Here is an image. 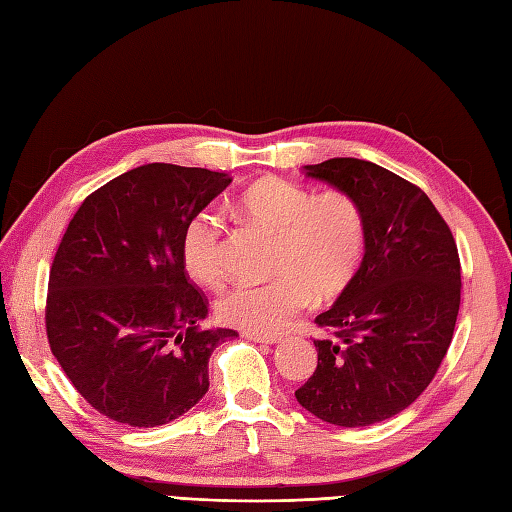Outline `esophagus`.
Listing matches in <instances>:
<instances>
[{
  "label": "esophagus",
  "mask_w": 512,
  "mask_h": 512,
  "mask_svg": "<svg viewBox=\"0 0 512 512\" xmlns=\"http://www.w3.org/2000/svg\"><path fill=\"white\" fill-rule=\"evenodd\" d=\"M245 339H252V342H258V344H278L280 337L278 335H269V333H243Z\"/></svg>",
  "instance_id": "esophagus-1"
}]
</instances>
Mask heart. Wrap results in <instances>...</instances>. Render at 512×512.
Segmentation results:
<instances>
[{"mask_svg": "<svg viewBox=\"0 0 512 512\" xmlns=\"http://www.w3.org/2000/svg\"><path fill=\"white\" fill-rule=\"evenodd\" d=\"M241 221L274 234L271 271L276 278L241 282L219 300L221 320L249 333L285 331L311 304L342 293L366 252V217L342 190L311 195L285 179H258L232 199ZM223 221L199 212L181 236V260L192 280L217 287L225 278L221 256Z\"/></svg>", "mask_w": 512, "mask_h": 512, "instance_id": "heart-1", "label": "heart"}]
</instances>
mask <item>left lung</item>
<instances>
[{
    "mask_svg": "<svg viewBox=\"0 0 512 512\" xmlns=\"http://www.w3.org/2000/svg\"><path fill=\"white\" fill-rule=\"evenodd\" d=\"M355 199L366 254L315 324L317 368L295 399L324 423L368 427L410 407L445 359L460 309V258L449 225L423 190L357 157L304 166Z\"/></svg>",
    "mask_w": 512,
    "mask_h": 512,
    "instance_id": "8db88e82",
    "label": "left lung"
}]
</instances>
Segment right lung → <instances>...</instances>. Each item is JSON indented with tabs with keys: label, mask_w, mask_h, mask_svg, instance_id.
Returning a JSON list of instances; mask_svg holds the SVG:
<instances>
[{
	"label": "right lung",
	"mask_w": 512,
	"mask_h": 512,
	"mask_svg": "<svg viewBox=\"0 0 512 512\" xmlns=\"http://www.w3.org/2000/svg\"><path fill=\"white\" fill-rule=\"evenodd\" d=\"M208 168L144 164L92 192L50 269L45 331L83 399L131 427L186 414L208 392V359L230 328H208V300L181 260L192 217L230 186Z\"/></svg>",
	"instance_id": "right-lung-1"
}]
</instances>
